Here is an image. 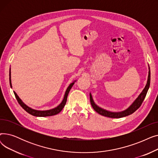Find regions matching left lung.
Wrapping results in <instances>:
<instances>
[{
    "label": "left lung",
    "instance_id": "obj_1",
    "mask_svg": "<svg viewBox=\"0 0 158 158\" xmlns=\"http://www.w3.org/2000/svg\"><path fill=\"white\" fill-rule=\"evenodd\" d=\"M148 79H147V82L146 86L145 88L143 89L139 96L136 98V100L133 102L127 109L126 110L120 111V112H111L110 111L106 110L104 109L101 108L99 106H98L94 101V99L92 98V94H89V98H90V102L91 104H92V106L93 107L94 110L98 113V114H100L102 116H104V117H110V118H119L122 117H126V116L130 115L131 114L135 112L139 107L142 105L143 100L145 98V96L147 95V93L148 92V89L149 88V86H150V82H151V71H150V68H148Z\"/></svg>",
    "mask_w": 158,
    "mask_h": 158
}]
</instances>
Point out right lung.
<instances>
[{
    "instance_id": "obj_1",
    "label": "right lung",
    "mask_w": 158,
    "mask_h": 158,
    "mask_svg": "<svg viewBox=\"0 0 158 158\" xmlns=\"http://www.w3.org/2000/svg\"><path fill=\"white\" fill-rule=\"evenodd\" d=\"M76 81H74L69 86V87L66 89L64 95V98L63 99L62 102H61L60 104L58 105L57 107H56L55 108H53L52 110H45V111H40V110H34V109H32L30 107L27 106L26 104H25L21 99L19 98V97L18 96V95L16 94V92H14V94L15 95V97L16 98V100H17L18 102L19 103V104L22 107V108L25 110L28 113L33 115V116H35V117H49V116H53L55 114H57L59 113L64 107V106L66 104V100H67V97L69 95V93L70 92V89L72 88V87L73 86V85H74L75 82ZM10 86L12 88V85H11V70L10 72Z\"/></svg>"
}]
</instances>
